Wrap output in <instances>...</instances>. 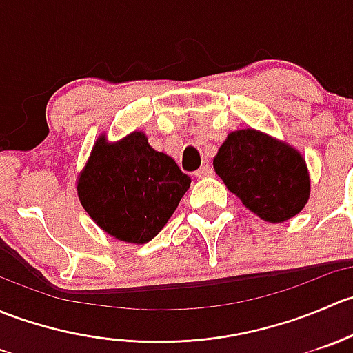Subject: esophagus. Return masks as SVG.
I'll list each match as a JSON object with an SVG mask.
<instances>
[{
    "label": "esophagus",
    "mask_w": 353,
    "mask_h": 353,
    "mask_svg": "<svg viewBox=\"0 0 353 353\" xmlns=\"http://www.w3.org/2000/svg\"><path fill=\"white\" fill-rule=\"evenodd\" d=\"M212 174H213L212 167H210V165H203V167H199L196 172H194V176H196L198 179H203V177H208V176H212Z\"/></svg>",
    "instance_id": "obj_1"
}]
</instances>
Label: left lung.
I'll list each match as a JSON object with an SVG mask.
<instances>
[{
    "label": "left lung",
    "instance_id": "obj_1",
    "mask_svg": "<svg viewBox=\"0 0 353 353\" xmlns=\"http://www.w3.org/2000/svg\"><path fill=\"white\" fill-rule=\"evenodd\" d=\"M213 169L245 208L266 222H285L309 199V174L301 154L256 130L230 133Z\"/></svg>",
    "mask_w": 353,
    "mask_h": 353
}]
</instances>
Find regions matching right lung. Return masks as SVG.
I'll use <instances>...</instances> for the list:
<instances>
[{
	"label": "right lung",
	"mask_w": 353,
	"mask_h": 353,
	"mask_svg": "<svg viewBox=\"0 0 353 353\" xmlns=\"http://www.w3.org/2000/svg\"><path fill=\"white\" fill-rule=\"evenodd\" d=\"M190 184L174 159L137 131L112 145L99 138L78 179V196L110 236L145 244L163 229Z\"/></svg>",
	"instance_id": "right-lung-1"
}]
</instances>
